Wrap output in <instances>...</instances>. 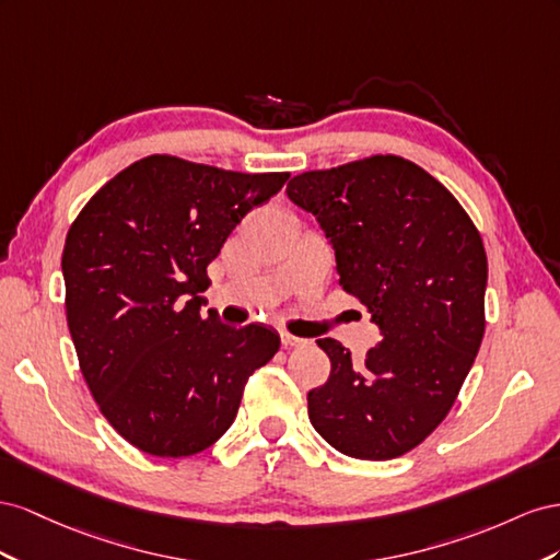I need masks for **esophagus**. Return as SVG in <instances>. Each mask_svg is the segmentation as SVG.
Wrapping results in <instances>:
<instances>
[{
	"instance_id": "obj_1",
	"label": "esophagus",
	"mask_w": 560,
	"mask_h": 560,
	"mask_svg": "<svg viewBox=\"0 0 560 560\" xmlns=\"http://www.w3.org/2000/svg\"><path fill=\"white\" fill-rule=\"evenodd\" d=\"M281 342H283L285 347H302V345H307V340H302V338H298V335H291V332H285V330H281Z\"/></svg>"
}]
</instances>
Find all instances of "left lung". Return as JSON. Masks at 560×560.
<instances>
[{
  "instance_id": "1",
  "label": "left lung",
  "mask_w": 560,
  "mask_h": 560,
  "mask_svg": "<svg viewBox=\"0 0 560 560\" xmlns=\"http://www.w3.org/2000/svg\"><path fill=\"white\" fill-rule=\"evenodd\" d=\"M335 248L340 285L373 314L382 340L363 363L316 340L324 387L307 394L312 427L357 459H394L451 412L486 330L483 238L434 175L396 154L305 171L285 187Z\"/></svg>"
}]
</instances>
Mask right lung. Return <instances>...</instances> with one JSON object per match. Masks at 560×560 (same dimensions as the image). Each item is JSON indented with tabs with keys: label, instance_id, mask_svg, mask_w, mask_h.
I'll return each mask as SVG.
<instances>
[{
	"label": "right lung",
	"instance_id": "right-lung-1",
	"mask_svg": "<svg viewBox=\"0 0 560 560\" xmlns=\"http://www.w3.org/2000/svg\"><path fill=\"white\" fill-rule=\"evenodd\" d=\"M289 175L150 154L107 180L70 225L62 277L79 369L138 451L209 448L234 422L248 377L279 351L267 326L203 316L201 293L232 230Z\"/></svg>",
	"mask_w": 560,
	"mask_h": 560
}]
</instances>
